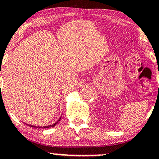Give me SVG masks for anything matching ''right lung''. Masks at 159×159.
<instances>
[{"label": "right lung", "mask_w": 159, "mask_h": 159, "mask_svg": "<svg viewBox=\"0 0 159 159\" xmlns=\"http://www.w3.org/2000/svg\"><path fill=\"white\" fill-rule=\"evenodd\" d=\"M60 119H59L58 121H60ZM58 121L56 122V123L53 124V125H49V126H45V127H36V126H33V125H29V126H30V127H33V128H51V127H54V126H55V125H57V123H58Z\"/></svg>", "instance_id": "right-lung-1"}]
</instances>
